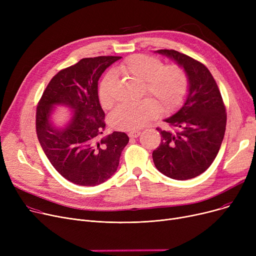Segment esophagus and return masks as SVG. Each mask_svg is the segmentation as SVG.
<instances>
[{"mask_svg": "<svg viewBox=\"0 0 256 256\" xmlns=\"http://www.w3.org/2000/svg\"><path fill=\"white\" fill-rule=\"evenodd\" d=\"M140 132L139 130H132L128 132V137L130 138H137L140 136Z\"/></svg>", "mask_w": 256, "mask_h": 256, "instance_id": "1", "label": "esophagus"}]
</instances>
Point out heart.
<instances>
[{"instance_id":"obj_1","label":"heart","mask_w":256,"mask_h":256,"mask_svg":"<svg viewBox=\"0 0 256 256\" xmlns=\"http://www.w3.org/2000/svg\"><path fill=\"white\" fill-rule=\"evenodd\" d=\"M115 72L144 82V93L153 98L117 106L110 115L111 124L117 130H132L142 128L158 114V105L163 111L176 109L189 92V78L184 70L176 64L164 66L158 58L132 55L120 63ZM114 74L110 72L100 84L98 98L104 106H110L114 100Z\"/></svg>"}]
</instances>
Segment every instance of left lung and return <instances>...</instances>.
Returning <instances> with one entry per match:
<instances>
[{"instance_id": "obj_1", "label": "left lung", "mask_w": 256, "mask_h": 256, "mask_svg": "<svg viewBox=\"0 0 256 256\" xmlns=\"http://www.w3.org/2000/svg\"><path fill=\"white\" fill-rule=\"evenodd\" d=\"M156 52L182 67L189 78V93L178 112L165 119L169 128H156L160 143L152 152L154 163L170 178H194L212 165L219 152L226 128L225 106L206 66L174 50Z\"/></svg>"}]
</instances>
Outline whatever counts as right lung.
I'll return each instance as SVG.
<instances>
[{"label": "right lung", "mask_w": 256, "mask_h": 256, "mask_svg": "<svg viewBox=\"0 0 256 256\" xmlns=\"http://www.w3.org/2000/svg\"><path fill=\"white\" fill-rule=\"evenodd\" d=\"M121 57L84 58L60 70L48 84L36 110V132L40 145L61 176L78 186H98L116 172L119 158L128 143L126 132L102 134L104 112L98 84L102 72ZM70 106L74 111L69 126L57 129L50 122L52 106Z\"/></svg>", "instance_id": "obj_1"}]
</instances>
